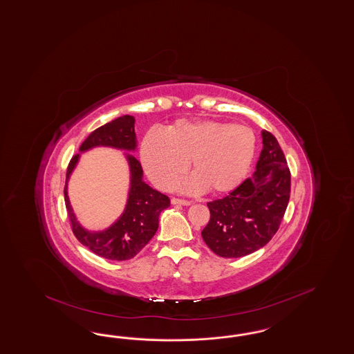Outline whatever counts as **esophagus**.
Wrapping results in <instances>:
<instances>
[{
    "instance_id": "obj_1",
    "label": "esophagus",
    "mask_w": 354,
    "mask_h": 354,
    "mask_svg": "<svg viewBox=\"0 0 354 354\" xmlns=\"http://www.w3.org/2000/svg\"><path fill=\"white\" fill-rule=\"evenodd\" d=\"M171 204H174V205H176V204H179V205H191V201L189 200H184V198H179V197H172L171 198Z\"/></svg>"
}]
</instances>
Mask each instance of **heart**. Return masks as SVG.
<instances>
[{"label":"heart","mask_w":354,"mask_h":354,"mask_svg":"<svg viewBox=\"0 0 354 354\" xmlns=\"http://www.w3.org/2000/svg\"><path fill=\"white\" fill-rule=\"evenodd\" d=\"M255 151L251 128L213 119L174 122L163 133H147L141 144L142 165L159 188H175L189 162L194 184L209 194H225L241 183Z\"/></svg>","instance_id":"heart-1"}]
</instances>
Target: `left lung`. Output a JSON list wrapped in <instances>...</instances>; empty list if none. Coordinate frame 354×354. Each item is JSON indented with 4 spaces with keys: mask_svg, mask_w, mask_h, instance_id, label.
<instances>
[{
    "mask_svg": "<svg viewBox=\"0 0 354 354\" xmlns=\"http://www.w3.org/2000/svg\"><path fill=\"white\" fill-rule=\"evenodd\" d=\"M257 171L222 198L207 203L210 220L201 232L221 257H242L264 247L280 227L290 198V170L276 137L263 131Z\"/></svg>",
    "mask_w": 354,
    "mask_h": 354,
    "instance_id": "1",
    "label": "left lung"
}]
</instances>
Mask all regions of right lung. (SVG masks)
Masks as SVG:
<instances>
[{"instance_id":"1","label":"right lung","mask_w":354,"mask_h":354,"mask_svg":"<svg viewBox=\"0 0 354 354\" xmlns=\"http://www.w3.org/2000/svg\"><path fill=\"white\" fill-rule=\"evenodd\" d=\"M113 147L133 150L136 147L134 118L124 115L107 122L93 131L81 144L80 150L84 151L90 147ZM78 160V154L71 159L66 170V182L64 187L65 207L74 236L97 257L110 260H129L136 257L154 236L158 229L159 214L170 207L169 196L150 188L142 182L141 165L134 157H128L131 166V192L125 212L119 221L109 230L102 232H86L75 221L69 204L66 183L71 172Z\"/></svg>"}]
</instances>
